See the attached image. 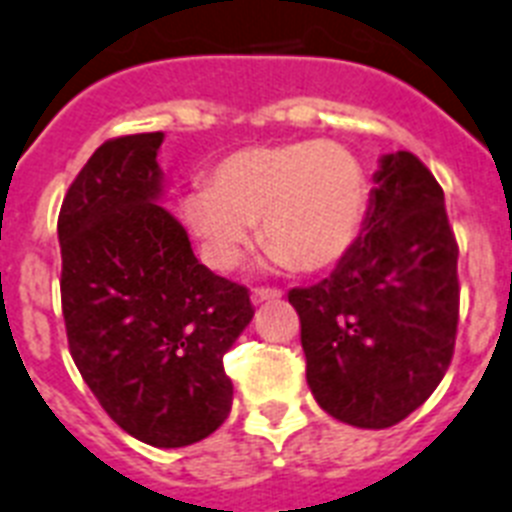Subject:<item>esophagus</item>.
<instances>
[{"label": "esophagus", "mask_w": 512, "mask_h": 512, "mask_svg": "<svg viewBox=\"0 0 512 512\" xmlns=\"http://www.w3.org/2000/svg\"><path fill=\"white\" fill-rule=\"evenodd\" d=\"M278 297H281V292H278V289H270V286H257V289H252V302H255V305L273 302V299Z\"/></svg>", "instance_id": "esophagus-1"}]
</instances>
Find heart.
I'll return each mask as SVG.
<instances>
[{
	"label": "heart",
	"mask_w": 512,
	"mask_h": 512,
	"mask_svg": "<svg viewBox=\"0 0 512 512\" xmlns=\"http://www.w3.org/2000/svg\"><path fill=\"white\" fill-rule=\"evenodd\" d=\"M213 268L234 270L255 220L276 268L318 273L339 265L363 234L368 178L352 152L328 141H294L231 152L181 205Z\"/></svg>",
	"instance_id": "obj_1"
}]
</instances>
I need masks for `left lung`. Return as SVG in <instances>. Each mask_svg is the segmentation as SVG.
<instances>
[{
	"mask_svg": "<svg viewBox=\"0 0 512 512\" xmlns=\"http://www.w3.org/2000/svg\"><path fill=\"white\" fill-rule=\"evenodd\" d=\"M352 252L292 289L307 384L336 421L389 429L429 400L458 334V242L444 191L413 152L381 157Z\"/></svg>",
	"mask_w": 512,
	"mask_h": 512,
	"instance_id": "left-lung-1",
	"label": "left lung"
}]
</instances>
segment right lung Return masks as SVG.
I'll return each mask as SVG.
<instances>
[{
  "label": "right lung",
  "mask_w": 512,
  "mask_h": 512,
  "mask_svg": "<svg viewBox=\"0 0 512 512\" xmlns=\"http://www.w3.org/2000/svg\"><path fill=\"white\" fill-rule=\"evenodd\" d=\"M162 131L105 141L62 199V315L73 363L120 429L186 447L231 413L223 355L249 326L247 286L199 263L162 205Z\"/></svg>",
  "instance_id": "obj_1"
}]
</instances>
